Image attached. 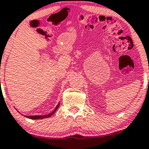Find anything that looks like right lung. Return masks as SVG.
Segmentation results:
<instances>
[{
	"label": "right lung",
	"mask_w": 149,
	"mask_h": 149,
	"mask_svg": "<svg viewBox=\"0 0 149 149\" xmlns=\"http://www.w3.org/2000/svg\"><path fill=\"white\" fill-rule=\"evenodd\" d=\"M59 105L58 104V106H56V108H55V110L53 111L52 113H50V114L48 115H32V116H26V118H30V119H33V120H37V119H43V118H49V117H51V115H52L53 113H55V112L56 111V110L58 109V107H59Z\"/></svg>",
	"instance_id": "right-lung-1"
}]
</instances>
